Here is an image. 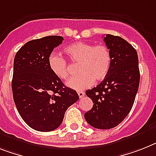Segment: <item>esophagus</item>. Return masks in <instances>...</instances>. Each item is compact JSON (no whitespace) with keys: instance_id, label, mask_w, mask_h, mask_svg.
I'll return each mask as SVG.
<instances>
[{"instance_id":"obj_1","label":"esophagus","mask_w":156,"mask_h":156,"mask_svg":"<svg viewBox=\"0 0 156 156\" xmlns=\"http://www.w3.org/2000/svg\"><path fill=\"white\" fill-rule=\"evenodd\" d=\"M78 93V96H79L80 98H82L83 96H84V92H82V91H79V92H77Z\"/></svg>"}]
</instances>
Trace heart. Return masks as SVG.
I'll use <instances>...</instances> for the list:
<instances>
[{
  "label": "heart",
  "mask_w": 156,
  "mask_h": 156,
  "mask_svg": "<svg viewBox=\"0 0 156 156\" xmlns=\"http://www.w3.org/2000/svg\"><path fill=\"white\" fill-rule=\"evenodd\" d=\"M64 53L72 62L78 64L77 72L80 73L67 82V86L75 90H83L95 82L104 80L108 75L112 65V55L106 46L85 42H76L67 46ZM50 71L60 80L69 76L66 60L56 53L50 54L48 59Z\"/></svg>",
  "instance_id": "obj_1"
}]
</instances>
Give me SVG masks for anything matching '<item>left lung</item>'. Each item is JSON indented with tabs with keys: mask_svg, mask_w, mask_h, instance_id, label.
Wrapping results in <instances>:
<instances>
[{
	"mask_svg": "<svg viewBox=\"0 0 156 156\" xmlns=\"http://www.w3.org/2000/svg\"><path fill=\"white\" fill-rule=\"evenodd\" d=\"M104 41L112 55V65L106 78L86 91L94 104L84 118L95 128L110 129L119 125L132 110L140 75L138 55L132 45L111 34H107Z\"/></svg>",
	"mask_w": 156,
	"mask_h": 156,
	"instance_id": "1",
	"label": "left lung"
}]
</instances>
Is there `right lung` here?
I'll use <instances>...</instances> for the list:
<instances>
[{
  "label": "right lung",
  "mask_w": 156,
  "mask_h": 156,
  "mask_svg": "<svg viewBox=\"0 0 156 156\" xmlns=\"http://www.w3.org/2000/svg\"><path fill=\"white\" fill-rule=\"evenodd\" d=\"M63 41L60 36L33 40L20 48L14 58V103L23 120L36 131L56 129L67 109L79 100L77 92L65 87L48 64L50 54Z\"/></svg>",
  "instance_id": "1"
}]
</instances>
